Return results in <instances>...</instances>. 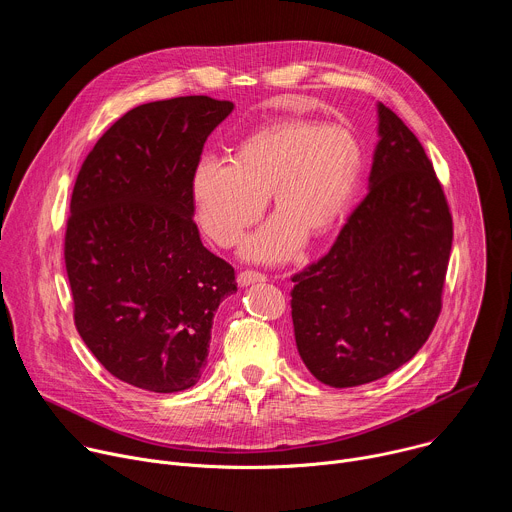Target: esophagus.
<instances>
[{
    "mask_svg": "<svg viewBox=\"0 0 512 512\" xmlns=\"http://www.w3.org/2000/svg\"><path fill=\"white\" fill-rule=\"evenodd\" d=\"M267 277L263 275V273H257V271H243V273H239L237 275V283L241 285V287H247V285H253V283H261V281H265Z\"/></svg>",
    "mask_w": 512,
    "mask_h": 512,
    "instance_id": "esophagus-1",
    "label": "esophagus"
}]
</instances>
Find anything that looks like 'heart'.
<instances>
[{
	"label": "heart",
	"instance_id": "obj_1",
	"mask_svg": "<svg viewBox=\"0 0 512 512\" xmlns=\"http://www.w3.org/2000/svg\"><path fill=\"white\" fill-rule=\"evenodd\" d=\"M362 168L356 137L338 123L281 119L251 133L233 158L204 156L192 174L198 223L218 245L239 243L265 210L277 212L251 235L241 255L257 263L294 257L312 237L328 235L344 216Z\"/></svg>",
	"mask_w": 512,
	"mask_h": 512
}]
</instances>
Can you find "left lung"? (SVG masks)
<instances>
[{"mask_svg": "<svg viewBox=\"0 0 512 512\" xmlns=\"http://www.w3.org/2000/svg\"><path fill=\"white\" fill-rule=\"evenodd\" d=\"M369 194L318 263L294 275L298 352L324 385H367L403 367L442 310L452 216L419 139L377 103Z\"/></svg>", "mask_w": 512, "mask_h": 512, "instance_id": "8db88e82", "label": "left lung"}]
</instances>
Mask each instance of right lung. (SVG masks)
Wrapping results in <instances>:
<instances>
[{
	"label": "right lung",
	"mask_w": 512,
	"mask_h": 512,
	"mask_svg": "<svg viewBox=\"0 0 512 512\" xmlns=\"http://www.w3.org/2000/svg\"><path fill=\"white\" fill-rule=\"evenodd\" d=\"M235 105L210 97L145 103L97 141L70 200L64 239L75 324L119 381L154 393L198 383L235 269L194 225L192 174Z\"/></svg>",
	"instance_id": "obj_1"
}]
</instances>
